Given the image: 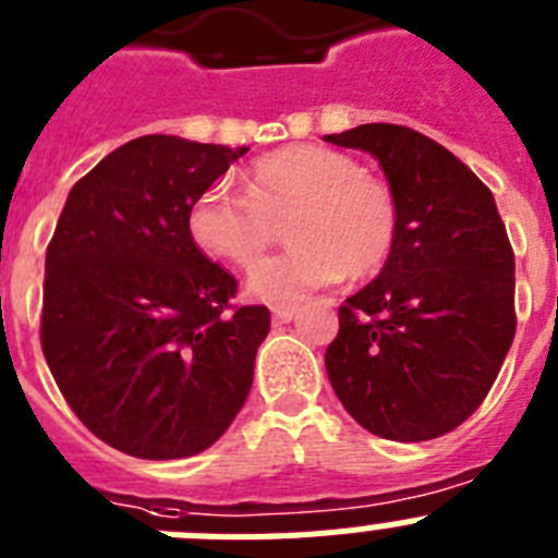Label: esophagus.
I'll use <instances>...</instances> for the list:
<instances>
[{
	"instance_id": "34e87169",
	"label": "esophagus",
	"mask_w": 558,
	"mask_h": 558,
	"mask_svg": "<svg viewBox=\"0 0 558 558\" xmlns=\"http://www.w3.org/2000/svg\"><path fill=\"white\" fill-rule=\"evenodd\" d=\"M270 313H274L276 324H288V322H293L295 313H299V307H295V304H276Z\"/></svg>"
}]
</instances>
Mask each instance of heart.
<instances>
[{
	"label": "heart",
	"mask_w": 558,
	"mask_h": 558,
	"mask_svg": "<svg viewBox=\"0 0 558 558\" xmlns=\"http://www.w3.org/2000/svg\"><path fill=\"white\" fill-rule=\"evenodd\" d=\"M288 220L293 248L248 276V293L259 302H299L343 276L368 279L388 263L399 234L391 186L324 145H288L256 159L248 195L226 184L204 190L190 206L186 229L206 256L251 268L276 236V223Z\"/></svg>",
	"instance_id": "heart-1"
}]
</instances>
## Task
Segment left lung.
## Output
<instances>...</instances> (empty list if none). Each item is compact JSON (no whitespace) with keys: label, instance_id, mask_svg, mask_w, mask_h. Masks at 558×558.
I'll use <instances>...</instances> for the list:
<instances>
[{"label":"left lung","instance_id":"1","mask_svg":"<svg viewBox=\"0 0 558 558\" xmlns=\"http://www.w3.org/2000/svg\"><path fill=\"white\" fill-rule=\"evenodd\" d=\"M324 140L372 153L399 206L388 263L338 310L329 383L374 436H445L477 411L514 340V251L495 198L413 128L372 122Z\"/></svg>","mask_w":558,"mask_h":558}]
</instances>
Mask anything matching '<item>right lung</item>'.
Segmentation results:
<instances>
[{"mask_svg":"<svg viewBox=\"0 0 558 558\" xmlns=\"http://www.w3.org/2000/svg\"><path fill=\"white\" fill-rule=\"evenodd\" d=\"M248 147L153 133L108 153L63 204L44 263L41 349L63 399L113 450L204 452L254 383L268 307L192 243L186 215Z\"/></svg>","mask_w":558,"mask_h":558,"instance_id":"1","label":"right lung"}]
</instances>
